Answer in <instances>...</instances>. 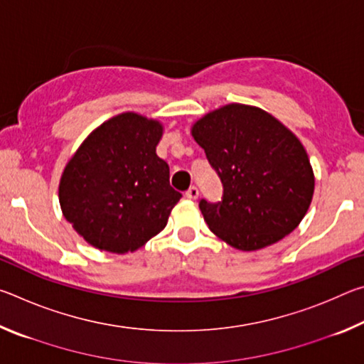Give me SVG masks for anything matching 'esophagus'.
<instances>
[{
    "instance_id": "1",
    "label": "esophagus",
    "mask_w": 364,
    "mask_h": 364,
    "mask_svg": "<svg viewBox=\"0 0 364 364\" xmlns=\"http://www.w3.org/2000/svg\"><path fill=\"white\" fill-rule=\"evenodd\" d=\"M186 197H188V199L196 200L197 197H199V189H197L196 186H191V188L186 191Z\"/></svg>"
}]
</instances>
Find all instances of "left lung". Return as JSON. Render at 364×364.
Instances as JSON below:
<instances>
[{"mask_svg":"<svg viewBox=\"0 0 364 364\" xmlns=\"http://www.w3.org/2000/svg\"><path fill=\"white\" fill-rule=\"evenodd\" d=\"M193 136L223 196L200 199L213 234L239 250H258L291 234L310 207L315 176L292 132L262 109L228 104L202 117Z\"/></svg>","mask_w":364,"mask_h":364,"instance_id":"8db88e82","label":"left lung"}]
</instances>
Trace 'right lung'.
Returning <instances> with one entry per match:
<instances>
[{
	"label": "right lung",
	"instance_id": "add662e5",
	"mask_svg": "<svg viewBox=\"0 0 364 364\" xmlns=\"http://www.w3.org/2000/svg\"><path fill=\"white\" fill-rule=\"evenodd\" d=\"M162 125L127 112L104 122L70 159L60 178L65 220L86 242L112 254L144 245L167 225L181 199L156 154Z\"/></svg>",
	"mask_w": 364,
	"mask_h": 364
}]
</instances>
